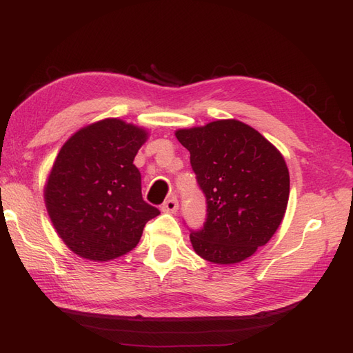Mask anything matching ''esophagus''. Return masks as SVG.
<instances>
[{
  "mask_svg": "<svg viewBox=\"0 0 353 353\" xmlns=\"http://www.w3.org/2000/svg\"><path fill=\"white\" fill-rule=\"evenodd\" d=\"M162 210L166 213H175L178 210V200L175 197H170L162 205Z\"/></svg>",
  "mask_w": 353,
  "mask_h": 353,
  "instance_id": "obj_1",
  "label": "esophagus"
}]
</instances>
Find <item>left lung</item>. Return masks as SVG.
Returning <instances> with one entry per match:
<instances>
[{
	"label": "left lung",
	"instance_id": "8db88e82",
	"mask_svg": "<svg viewBox=\"0 0 353 353\" xmlns=\"http://www.w3.org/2000/svg\"><path fill=\"white\" fill-rule=\"evenodd\" d=\"M208 203L205 227L190 234L200 258L234 265L265 245L279 230L290 194V175L279 148L237 119L175 131Z\"/></svg>",
	"mask_w": 353,
	"mask_h": 353
}]
</instances>
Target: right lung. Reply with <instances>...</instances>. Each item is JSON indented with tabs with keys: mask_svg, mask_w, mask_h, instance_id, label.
Wrapping results in <instances>:
<instances>
[{
	"mask_svg": "<svg viewBox=\"0 0 353 353\" xmlns=\"http://www.w3.org/2000/svg\"><path fill=\"white\" fill-rule=\"evenodd\" d=\"M145 128L117 117L81 128L63 144L44 187L59 237L83 259L108 262L130 253L159 209L143 200L134 159Z\"/></svg>",
	"mask_w": 353,
	"mask_h": 353,
	"instance_id": "1",
	"label": "right lung"
}]
</instances>
